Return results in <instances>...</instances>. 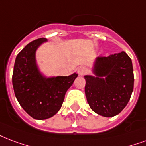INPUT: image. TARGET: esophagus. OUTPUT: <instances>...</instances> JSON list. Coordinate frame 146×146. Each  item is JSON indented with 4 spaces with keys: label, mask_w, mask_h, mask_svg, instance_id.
Masks as SVG:
<instances>
[{
    "label": "esophagus",
    "mask_w": 146,
    "mask_h": 146,
    "mask_svg": "<svg viewBox=\"0 0 146 146\" xmlns=\"http://www.w3.org/2000/svg\"><path fill=\"white\" fill-rule=\"evenodd\" d=\"M87 72H88V70L86 67H84V66H80L77 70V73H78L80 76H83L84 74H86Z\"/></svg>",
    "instance_id": "34e87169"
}]
</instances>
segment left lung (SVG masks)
I'll return each instance as SVG.
<instances>
[{
    "mask_svg": "<svg viewBox=\"0 0 146 146\" xmlns=\"http://www.w3.org/2000/svg\"><path fill=\"white\" fill-rule=\"evenodd\" d=\"M93 72L95 76H84L87 102L99 115L114 117L125 108L133 91L131 59L125 52L108 57L98 56Z\"/></svg>",
    "mask_w": 146,
    "mask_h": 146,
    "instance_id": "left-lung-1",
    "label": "left lung"
}]
</instances>
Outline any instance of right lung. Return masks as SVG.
Masks as SVG:
<instances>
[{
  "label": "right lung",
  "instance_id": "obj_1",
  "mask_svg": "<svg viewBox=\"0 0 146 146\" xmlns=\"http://www.w3.org/2000/svg\"><path fill=\"white\" fill-rule=\"evenodd\" d=\"M47 39L29 43L16 57L12 76L15 94L22 108L35 119L52 117L61 108L65 94L78 74L46 77L36 64L35 52Z\"/></svg>",
  "mask_w": 146,
  "mask_h": 146
}]
</instances>
